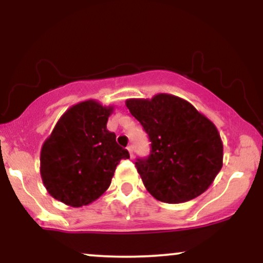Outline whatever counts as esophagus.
Returning a JSON list of instances; mask_svg holds the SVG:
<instances>
[{
	"instance_id": "esophagus-1",
	"label": "esophagus",
	"mask_w": 263,
	"mask_h": 263,
	"mask_svg": "<svg viewBox=\"0 0 263 263\" xmlns=\"http://www.w3.org/2000/svg\"><path fill=\"white\" fill-rule=\"evenodd\" d=\"M127 151L129 152V156H131V158H132V157H134V148H132V146H128Z\"/></svg>"
}]
</instances>
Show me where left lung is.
Returning a JSON list of instances; mask_svg holds the SVG:
<instances>
[{
	"label": "left lung",
	"instance_id": "8db88e82",
	"mask_svg": "<svg viewBox=\"0 0 263 263\" xmlns=\"http://www.w3.org/2000/svg\"><path fill=\"white\" fill-rule=\"evenodd\" d=\"M126 106L148 135L151 155L136 162L152 197L178 204L199 197L222 167L216 126L190 102L170 93L128 99Z\"/></svg>",
	"mask_w": 263,
	"mask_h": 263
}]
</instances>
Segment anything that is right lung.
<instances>
[{
  "mask_svg": "<svg viewBox=\"0 0 263 263\" xmlns=\"http://www.w3.org/2000/svg\"><path fill=\"white\" fill-rule=\"evenodd\" d=\"M112 111L86 100L58 120L41 151L42 180L54 199L73 208L91 204L110 186L120 161L129 158L106 128Z\"/></svg>",
  "mask_w": 263,
  "mask_h": 263,
  "instance_id": "right-lung-1",
  "label": "right lung"
}]
</instances>
